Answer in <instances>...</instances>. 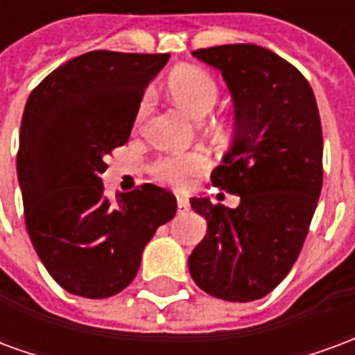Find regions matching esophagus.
Wrapping results in <instances>:
<instances>
[{
  "instance_id": "1",
  "label": "esophagus",
  "mask_w": 355,
  "mask_h": 355,
  "mask_svg": "<svg viewBox=\"0 0 355 355\" xmlns=\"http://www.w3.org/2000/svg\"><path fill=\"white\" fill-rule=\"evenodd\" d=\"M177 205H178V213H186V211L190 209V201L186 200L184 196H178Z\"/></svg>"
}]
</instances>
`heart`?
<instances>
[{"label": "heart", "instance_id": "1", "mask_svg": "<svg viewBox=\"0 0 355 355\" xmlns=\"http://www.w3.org/2000/svg\"><path fill=\"white\" fill-rule=\"evenodd\" d=\"M173 98L192 116L201 117L207 112L213 110L220 89L216 80L200 66H180L175 72L171 73L167 80ZM152 102V93L146 91L140 98L135 114V121L140 123ZM211 165V157L205 150H190V152H163L155 155L154 159L148 165L150 175L162 182V184L175 186V188H184L196 178L203 175Z\"/></svg>", "mask_w": 355, "mask_h": 355}]
</instances>
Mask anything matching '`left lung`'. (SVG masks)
Segmentation results:
<instances>
[{
    "label": "left lung",
    "instance_id": "left-lung-1",
    "mask_svg": "<svg viewBox=\"0 0 355 355\" xmlns=\"http://www.w3.org/2000/svg\"><path fill=\"white\" fill-rule=\"evenodd\" d=\"M192 55L220 70L234 96V144L211 180L238 193L239 205L190 200L207 234L188 268L211 297L251 302L283 282L304 245L323 182L320 112L304 76L264 47L236 43Z\"/></svg>",
    "mask_w": 355,
    "mask_h": 355
}]
</instances>
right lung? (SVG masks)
<instances>
[{
	"instance_id": "right-lung-1",
	"label": "right lung",
	"mask_w": 355,
	"mask_h": 355,
	"mask_svg": "<svg viewBox=\"0 0 355 355\" xmlns=\"http://www.w3.org/2000/svg\"><path fill=\"white\" fill-rule=\"evenodd\" d=\"M169 57L91 51L58 66L28 96L17 154L26 230L51 277L72 295L123 291L148 241L177 213L165 188L142 184L112 201L101 178Z\"/></svg>"
}]
</instances>
